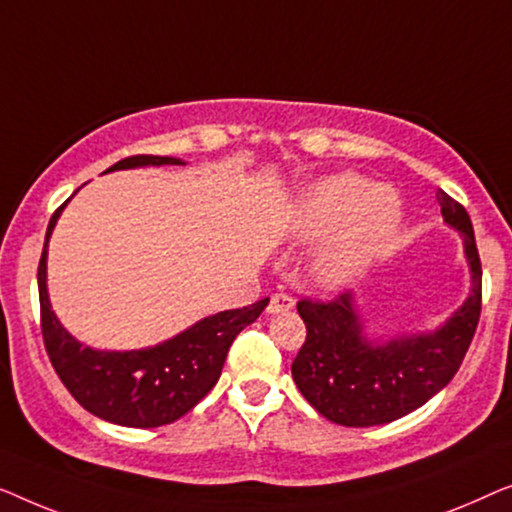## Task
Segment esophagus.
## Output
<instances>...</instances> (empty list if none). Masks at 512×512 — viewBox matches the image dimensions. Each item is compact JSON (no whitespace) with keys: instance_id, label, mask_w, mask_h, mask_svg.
Segmentation results:
<instances>
[{"instance_id":"obj_1","label":"esophagus","mask_w":512,"mask_h":512,"mask_svg":"<svg viewBox=\"0 0 512 512\" xmlns=\"http://www.w3.org/2000/svg\"><path fill=\"white\" fill-rule=\"evenodd\" d=\"M292 306H294V299L290 297V294L276 292V294H271L266 311H269V313H283V311H290Z\"/></svg>"}]
</instances>
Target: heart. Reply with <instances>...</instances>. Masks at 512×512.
<instances>
[{
    "label": "heart",
    "instance_id": "obj_1",
    "mask_svg": "<svg viewBox=\"0 0 512 512\" xmlns=\"http://www.w3.org/2000/svg\"><path fill=\"white\" fill-rule=\"evenodd\" d=\"M401 215V199L392 187H373L364 176L345 171L301 194L294 232L301 239L329 234L315 257V276L325 285H341L390 246Z\"/></svg>",
    "mask_w": 512,
    "mask_h": 512
}]
</instances>
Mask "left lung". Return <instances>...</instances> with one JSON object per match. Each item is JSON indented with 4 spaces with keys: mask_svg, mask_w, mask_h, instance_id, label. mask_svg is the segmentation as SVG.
I'll use <instances>...</instances> for the list:
<instances>
[{
    "mask_svg": "<svg viewBox=\"0 0 512 512\" xmlns=\"http://www.w3.org/2000/svg\"><path fill=\"white\" fill-rule=\"evenodd\" d=\"M443 220L464 239L471 294L436 331L373 343L364 336L352 294L331 301L301 299L297 311L306 341L292 362V378L306 401L343 427H373L413 413L455 378L473 341L482 308V266L466 208L436 194Z\"/></svg>",
    "mask_w": 512,
    "mask_h": 512,
    "instance_id": "obj_1",
    "label": "left lung"
}]
</instances>
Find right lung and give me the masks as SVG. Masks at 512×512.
Returning <instances> with one entry per match:
<instances>
[{"mask_svg":"<svg viewBox=\"0 0 512 512\" xmlns=\"http://www.w3.org/2000/svg\"><path fill=\"white\" fill-rule=\"evenodd\" d=\"M164 164L185 162L176 157L132 155L115 162L106 171L164 167ZM67 201L57 208L48 222L46 243H43L37 271L41 334L50 364L71 397L88 413L102 417L106 422L141 429L176 422L213 390L222 366H225L229 345L243 327L259 318L269 299H259L255 304L234 308V311L215 313L153 348L127 352L92 350L76 341L60 325L50 308L46 290L48 239Z\"/></svg>","mask_w":512,"mask_h":512,"instance_id":"obj_1","label":"right lung"}]
</instances>
